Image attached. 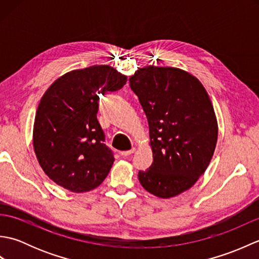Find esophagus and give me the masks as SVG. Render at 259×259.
<instances>
[{
  "mask_svg": "<svg viewBox=\"0 0 259 259\" xmlns=\"http://www.w3.org/2000/svg\"><path fill=\"white\" fill-rule=\"evenodd\" d=\"M135 151H136V148H131L130 150H126V151H121V152H120V155L122 156V157H126V156L131 155V153H134Z\"/></svg>",
  "mask_w": 259,
  "mask_h": 259,
  "instance_id": "1",
  "label": "esophagus"
}]
</instances>
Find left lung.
<instances>
[{
	"mask_svg": "<svg viewBox=\"0 0 259 259\" xmlns=\"http://www.w3.org/2000/svg\"><path fill=\"white\" fill-rule=\"evenodd\" d=\"M149 124L153 161L139 171L141 186L159 198L188 190L213 156L218 124L205 88L196 76L172 67L147 65L129 78Z\"/></svg>",
	"mask_w": 259,
	"mask_h": 259,
	"instance_id": "left-lung-1",
	"label": "left lung"
}]
</instances>
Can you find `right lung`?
Segmentation results:
<instances>
[{"label": "right lung", "instance_id": "add662e5", "mask_svg": "<svg viewBox=\"0 0 259 259\" xmlns=\"http://www.w3.org/2000/svg\"><path fill=\"white\" fill-rule=\"evenodd\" d=\"M126 75L110 65L63 74L41 98L33 125V148L46 175L72 192L97 188L114 158L97 119L99 97L120 90Z\"/></svg>", "mask_w": 259, "mask_h": 259}]
</instances>
